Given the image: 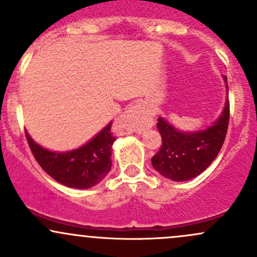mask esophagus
Returning a JSON list of instances; mask_svg holds the SVG:
<instances>
[{"mask_svg":"<svg viewBox=\"0 0 257 257\" xmlns=\"http://www.w3.org/2000/svg\"><path fill=\"white\" fill-rule=\"evenodd\" d=\"M147 122L143 106L141 104H135L117 118L116 125L122 134H141L143 128L147 127Z\"/></svg>","mask_w":257,"mask_h":257,"instance_id":"1","label":"esophagus"}]
</instances>
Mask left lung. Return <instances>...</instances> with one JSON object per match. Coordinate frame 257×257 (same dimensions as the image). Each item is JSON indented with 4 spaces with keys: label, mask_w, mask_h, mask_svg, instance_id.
Listing matches in <instances>:
<instances>
[{
    "label": "left lung",
    "mask_w": 257,
    "mask_h": 257,
    "mask_svg": "<svg viewBox=\"0 0 257 257\" xmlns=\"http://www.w3.org/2000/svg\"><path fill=\"white\" fill-rule=\"evenodd\" d=\"M228 89L227 77L223 76ZM229 122V100L219 117L208 127L184 132L174 127L164 117H158L157 127L162 136V147L152 158V165L161 175L173 181H187L200 175L219 153Z\"/></svg>",
    "instance_id": "8db88e82"
}]
</instances>
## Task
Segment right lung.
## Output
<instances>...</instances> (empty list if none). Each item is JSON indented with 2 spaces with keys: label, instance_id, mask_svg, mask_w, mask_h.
I'll return each mask as SVG.
<instances>
[{
  "label": "right lung",
  "instance_id": "add662e5",
  "mask_svg": "<svg viewBox=\"0 0 257 257\" xmlns=\"http://www.w3.org/2000/svg\"><path fill=\"white\" fill-rule=\"evenodd\" d=\"M111 123L77 150L52 152L33 141L26 132L29 147L39 165L57 183L73 189H89L99 184L111 169Z\"/></svg>",
  "mask_w": 257,
  "mask_h": 257
}]
</instances>
